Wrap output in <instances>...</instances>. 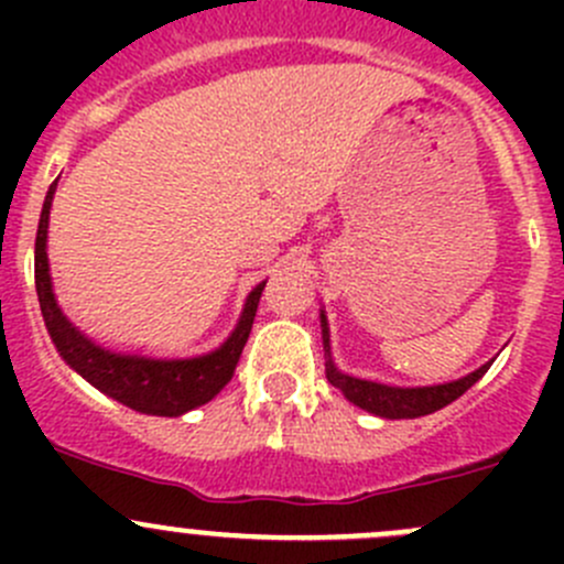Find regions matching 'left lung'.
Here are the masks:
<instances>
[{
    "instance_id": "8db88e82",
    "label": "left lung",
    "mask_w": 564,
    "mask_h": 564,
    "mask_svg": "<svg viewBox=\"0 0 564 564\" xmlns=\"http://www.w3.org/2000/svg\"><path fill=\"white\" fill-rule=\"evenodd\" d=\"M318 318H322L324 371H327V379L344 392L346 401H351L355 406L366 409V412L377 414V417H384V420H412V417H423V414L440 412V409H445L447 403H453L456 398L464 395V392L469 390L494 362V360L486 362V366L466 373V377L456 379V382L429 384V388H392V384L371 382V379H357L335 368L333 351H329V327H327V316H324V311H318Z\"/></svg>"
}]
</instances>
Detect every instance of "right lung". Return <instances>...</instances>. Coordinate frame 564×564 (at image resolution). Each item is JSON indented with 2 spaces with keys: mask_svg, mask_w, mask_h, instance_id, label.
<instances>
[{
  "mask_svg": "<svg viewBox=\"0 0 564 564\" xmlns=\"http://www.w3.org/2000/svg\"><path fill=\"white\" fill-rule=\"evenodd\" d=\"M56 182L59 180L51 182L48 193H45L43 213H40L37 224L35 289L45 329H48L62 360L78 377L87 379L93 388H98L108 398L141 414L180 417V414L213 401L229 384V379L235 377V368L248 344L256 308H259V297L264 292L267 281H261L248 294L242 314L237 318V327L231 329L229 338L218 349L187 357H155L141 355V351L108 349V346L89 338L87 333H82L70 318L62 314L59 303H56L48 267V215L56 193Z\"/></svg>",
  "mask_w": 564,
  "mask_h": 564,
  "instance_id": "1",
  "label": "right lung"
}]
</instances>
